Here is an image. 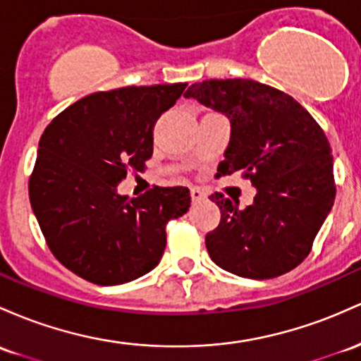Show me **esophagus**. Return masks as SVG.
<instances>
[{
  "mask_svg": "<svg viewBox=\"0 0 361 361\" xmlns=\"http://www.w3.org/2000/svg\"><path fill=\"white\" fill-rule=\"evenodd\" d=\"M190 195H192V200L193 202H200V200L205 199V193L202 192V190H199V188H192V190H190Z\"/></svg>",
  "mask_w": 361,
  "mask_h": 361,
  "instance_id": "esophagus-1",
  "label": "esophagus"
}]
</instances>
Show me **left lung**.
Returning <instances> with one entry per match:
<instances>
[{
	"instance_id": "1",
	"label": "left lung",
	"mask_w": 361,
	"mask_h": 361,
	"mask_svg": "<svg viewBox=\"0 0 361 361\" xmlns=\"http://www.w3.org/2000/svg\"><path fill=\"white\" fill-rule=\"evenodd\" d=\"M231 125L217 176L236 171L257 188L253 204L216 193L221 223L207 233L211 259L231 274L271 279L302 264L336 197L326 133L300 102L245 78L204 80L185 92Z\"/></svg>"
}]
</instances>
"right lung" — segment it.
<instances>
[{"label": "right lung", "instance_id": "1", "mask_svg": "<svg viewBox=\"0 0 361 361\" xmlns=\"http://www.w3.org/2000/svg\"><path fill=\"white\" fill-rule=\"evenodd\" d=\"M187 84L123 87L73 102L47 125L29 181L32 211L53 255L94 284L147 274L166 248V224L188 211L185 187L128 199L118 185L152 156L154 125Z\"/></svg>", "mask_w": 361, "mask_h": 361}]
</instances>
